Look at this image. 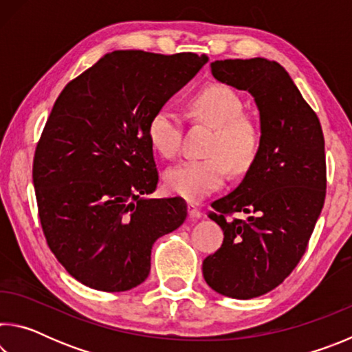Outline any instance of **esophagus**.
Listing matches in <instances>:
<instances>
[{"label": "esophagus", "mask_w": 352, "mask_h": 352, "mask_svg": "<svg viewBox=\"0 0 352 352\" xmlns=\"http://www.w3.org/2000/svg\"><path fill=\"white\" fill-rule=\"evenodd\" d=\"M188 212H189V217H190V219L197 220V219L201 217L200 210H199L197 206H194V205H189V206H188Z\"/></svg>", "instance_id": "1"}]
</instances>
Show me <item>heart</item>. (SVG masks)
<instances>
[{
    "label": "heart",
    "instance_id": "1",
    "mask_svg": "<svg viewBox=\"0 0 352 352\" xmlns=\"http://www.w3.org/2000/svg\"><path fill=\"white\" fill-rule=\"evenodd\" d=\"M239 94L222 83H210L188 99L189 116L208 124L214 133L205 153L208 158L188 160L164 174L166 186L188 201H200L223 186L228 168L233 174L247 172L261 151V127L243 115ZM151 146L164 158H174L180 151L182 126L169 107L155 110L147 122Z\"/></svg>",
    "mask_w": 352,
    "mask_h": 352
}]
</instances>
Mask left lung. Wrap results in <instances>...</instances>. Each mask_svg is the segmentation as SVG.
<instances>
[{"mask_svg":"<svg viewBox=\"0 0 352 352\" xmlns=\"http://www.w3.org/2000/svg\"><path fill=\"white\" fill-rule=\"evenodd\" d=\"M211 73L254 98L262 141L239 186L212 201L223 243L204 261V278L220 295L250 300L278 287L306 252L326 197L323 130L278 62L228 58ZM234 212L248 219H226Z\"/></svg>","mask_w":352,"mask_h":352,"instance_id":"left-lung-1","label":"left lung"}]
</instances>
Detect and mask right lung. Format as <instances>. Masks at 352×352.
<instances>
[{
    "instance_id": "right-lung-1",
    "label": "right lung",
    "mask_w": 352,
    "mask_h": 352,
    "mask_svg": "<svg viewBox=\"0 0 352 352\" xmlns=\"http://www.w3.org/2000/svg\"><path fill=\"white\" fill-rule=\"evenodd\" d=\"M206 62L192 52L113 51L52 107L34 157L38 216L51 252L87 287L140 285L155 241L186 219L183 199L147 197L158 184L147 122Z\"/></svg>"
}]
</instances>
